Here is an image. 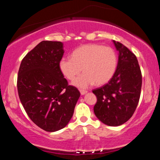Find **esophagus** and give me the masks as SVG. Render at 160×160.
<instances>
[{"label": "esophagus", "mask_w": 160, "mask_h": 160, "mask_svg": "<svg viewBox=\"0 0 160 160\" xmlns=\"http://www.w3.org/2000/svg\"><path fill=\"white\" fill-rule=\"evenodd\" d=\"M80 94L81 95H85L86 93H87V91L84 90V89H80Z\"/></svg>", "instance_id": "obj_1"}]
</instances>
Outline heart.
Here are the masks:
<instances>
[{"instance_id":"b5f03b06","label":"heart","mask_w":160,"mask_h":160,"mask_svg":"<svg viewBox=\"0 0 160 160\" xmlns=\"http://www.w3.org/2000/svg\"><path fill=\"white\" fill-rule=\"evenodd\" d=\"M117 66L115 50L99 44L82 46L73 52L71 58H63L59 62L62 73L68 80L80 88H87L95 83L102 86L111 80Z\"/></svg>"}]
</instances>
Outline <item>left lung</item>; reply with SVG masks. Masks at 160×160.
Returning <instances> with one entry per match:
<instances>
[{
  "label": "left lung",
  "mask_w": 160,
  "mask_h": 160,
  "mask_svg": "<svg viewBox=\"0 0 160 160\" xmlns=\"http://www.w3.org/2000/svg\"><path fill=\"white\" fill-rule=\"evenodd\" d=\"M119 51L118 64L111 80L93 89L97 102L94 113L97 118L110 126H118L132 117L141 95L142 76L133 52L120 42L113 40Z\"/></svg>",
  "instance_id": "left-lung-1"
}]
</instances>
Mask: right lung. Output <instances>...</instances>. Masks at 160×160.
Returning a JSON list of instances; mask_svg holds the SVG:
<instances>
[{
	"mask_svg": "<svg viewBox=\"0 0 160 160\" xmlns=\"http://www.w3.org/2000/svg\"><path fill=\"white\" fill-rule=\"evenodd\" d=\"M64 52L62 42L41 41L24 57L18 73L17 89L24 109L47 132L67 126L80 95L60 70Z\"/></svg>",
	"mask_w": 160,
	"mask_h": 160,
	"instance_id": "obj_1",
	"label": "right lung"
}]
</instances>
